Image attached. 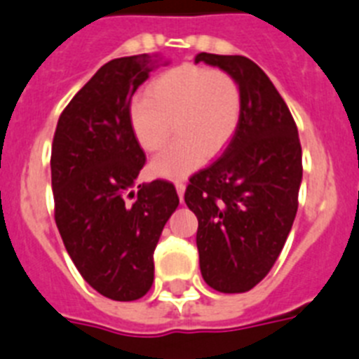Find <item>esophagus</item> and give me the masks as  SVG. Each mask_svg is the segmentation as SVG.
I'll return each instance as SVG.
<instances>
[{"mask_svg":"<svg viewBox=\"0 0 359 359\" xmlns=\"http://www.w3.org/2000/svg\"><path fill=\"white\" fill-rule=\"evenodd\" d=\"M175 188H177V193H179L180 202H182L184 201V191H186V184H184V182H175Z\"/></svg>","mask_w":359,"mask_h":359,"instance_id":"obj_1","label":"esophagus"}]
</instances>
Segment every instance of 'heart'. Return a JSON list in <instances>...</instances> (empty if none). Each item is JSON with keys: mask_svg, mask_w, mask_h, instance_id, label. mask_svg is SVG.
I'll list each match as a JSON object with an SVG mask.
<instances>
[{"mask_svg": "<svg viewBox=\"0 0 359 359\" xmlns=\"http://www.w3.org/2000/svg\"><path fill=\"white\" fill-rule=\"evenodd\" d=\"M242 114L240 86L229 74L195 65L171 68L148 86L146 97L133 99L128 110L135 141L146 151L171 141L151 161L157 177L182 179L197 170L205 157L222 154L235 137Z\"/></svg>", "mask_w": 359, "mask_h": 359, "instance_id": "obj_1", "label": "heart"}]
</instances>
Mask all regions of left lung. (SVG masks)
Returning a JSON list of instances; mask_svg holds the SVG:
<instances>
[{"label":"left lung","instance_id":"left-lung-1","mask_svg":"<svg viewBox=\"0 0 359 359\" xmlns=\"http://www.w3.org/2000/svg\"><path fill=\"white\" fill-rule=\"evenodd\" d=\"M195 63L238 83L242 114L224 154L189 179L184 201L198 220L202 278L215 291L245 292L266 278L294 222L304 171L298 128L251 59L201 52Z\"/></svg>","mask_w":359,"mask_h":359}]
</instances>
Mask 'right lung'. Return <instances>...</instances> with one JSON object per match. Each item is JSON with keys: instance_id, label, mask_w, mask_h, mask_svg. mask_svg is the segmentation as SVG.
<instances>
[{"instance_id": "obj_1", "label": "right lung", "mask_w": 359, "mask_h": 359, "mask_svg": "<svg viewBox=\"0 0 359 359\" xmlns=\"http://www.w3.org/2000/svg\"><path fill=\"white\" fill-rule=\"evenodd\" d=\"M157 54L111 59L74 95L52 142L55 224L81 276L102 296L139 300L154 283V251L179 205L168 180L137 182L146 157L128 110Z\"/></svg>"}]
</instances>
